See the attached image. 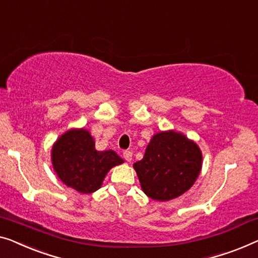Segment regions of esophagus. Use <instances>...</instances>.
<instances>
[{
  "instance_id": "esophagus-1",
  "label": "esophagus",
  "mask_w": 258,
  "mask_h": 258,
  "mask_svg": "<svg viewBox=\"0 0 258 258\" xmlns=\"http://www.w3.org/2000/svg\"><path fill=\"white\" fill-rule=\"evenodd\" d=\"M123 157H124V159L126 160V162H132V159H133V152L126 150V151L123 152Z\"/></svg>"
}]
</instances>
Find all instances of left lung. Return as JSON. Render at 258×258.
<instances>
[{"label":"left lung","instance_id":"obj_1","mask_svg":"<svg viewBox=\"0 0 258 258\" xmlns=\"http://www.w3.org/2000/svg\"><path fill=\"white\" fill-rule=\"evenodd\" d=\"M203 167L196 142L174 130L156 133L145 154L134 164L143 192L157 201H169L192 187Z\"/></svg>","mask_w":258,"mask_h":258}]
</instances>
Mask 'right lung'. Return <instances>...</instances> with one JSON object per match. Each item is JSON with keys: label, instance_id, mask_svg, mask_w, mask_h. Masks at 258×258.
I'll use <instances>...</instances> for the list:
<instances>
[{"label": "right lung", "instance_id": "1", "mask_svg": "<svg viewBox=\"0 0 258 258\" xmlns=\"http://www.w3.org/2000/svg\"><path fill=\"white\" fill-rule=\"evenodd\" d=\"M51 162L54 172L66 186L83 194L102 186L107 173L124 163L114 150L99 151L95 141L85 128H72L52 145Z\"/></svg>", "mask_w": 258, "mask_h": 258}]
</instances>
